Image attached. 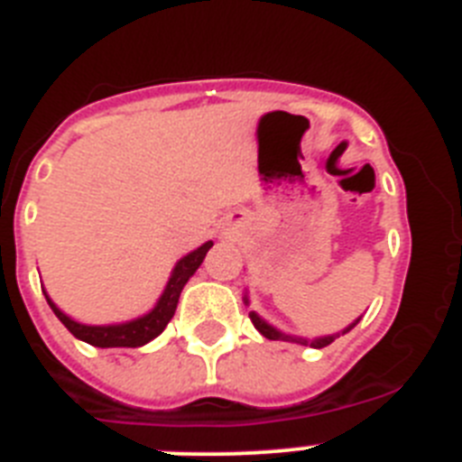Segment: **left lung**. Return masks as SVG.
Here are the masks:
<instances>
[{"instance_id": "8db88e82", "label": "left lung", "mask_w": 462, "mask_h": 462, "mask_svg": "<svg viewBox=\"0 0 462 462\" xmlns=\"http://www.w3.org/2000/svg\"><path fill=\"white\" fill-rule=\"evenodd\" d=\"M243 303L245 305H250V291H245L243 296ZM250 319L252 324H254V328L259 330L261 336L268 337V340H284V342H296V345H305V346H314V349H321V346L330 345V342L336 340V337L345 336V333H349V330L354 328V326L361 321V317L358 319H354L352 324L345 326L342 330H337V333H330V336H319V337H303V336H291V333H284V330H280L277 326H273L271 321H266L261 314H256L254 310L250 312Z\"/></svg>"}]
</instances>
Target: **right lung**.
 <instances>
[{"mask_svg": "<svg viewBox=\"0 0 462 462\" xmlns=\"http://www.w3.org/2000/svg\"><path fill=\"white\" fill-rule=\"evenodd\" d=\"M210 247L212 240H208L201 247H196L189 254L182 256L173 266V271H171L164 291L157 298L152 310H148V312L136 317V319L117 321V324H83V321H76L64 310L57 308L55 300L48 296V291H43V296H46L48 305H51L57 319L62 321L79 340L88 342L92 346H101V349H106V346H143L148 345L150 340H154L166 328V324L173 319L182 289L189 282V277L199 271Z\"/></svg>", "mask_w": 462, "mask_h": 462, "instance_id": "1", "label": "right lung"}]
</instances>
